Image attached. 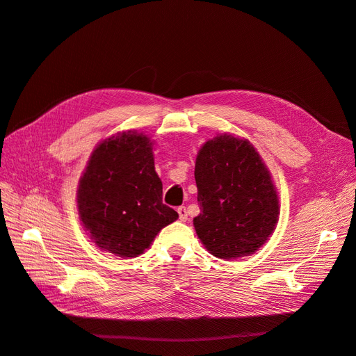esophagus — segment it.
<instances>
[{"instance_id":"obj_1","label":"esophagus","mask_w":356,"mask_h":356,"mask_svg":"<svg viewBox=\"0 0 356 356\" xmlns=\"http://www.w3.org/2000/svg\"><path fill=\"white\" fill-rule=\"evenodd\" d=\"M177 211H178V215H179V220L186 221L187 220V209L184 207H179Z\"/></svg>"}]
</instances>
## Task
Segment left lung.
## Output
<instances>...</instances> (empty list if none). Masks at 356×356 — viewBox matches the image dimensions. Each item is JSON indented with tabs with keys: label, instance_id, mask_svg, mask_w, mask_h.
Here are the masks:
<instances>
[{
	"label": "left lung",
	"instance_id": "8db88e82",
	"mask_svg": "<svg viewBox=\"0 0 356 356\" xmlns=\"http://www.w3.org/2000/svg\"><path fill=\"white\" fill-rule=\"evenodd\" d=\"M195 178L200 213L193 220L204 248L221 260L254 254L279 220L270 172L248 139L229 134L204 143Z\"/></svg>",
	"mask_w": 356,
	"mask_h": 356
}]
</instances>
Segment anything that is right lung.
<instances>
[{"label":"right lung","instance_id":"add662e5","mask_svg":"<svg viewBox=\"0 0 356 356\" xmlns=\"http://www.w3.org/2000/svg\"><path fill=\"white\" fill-rule=\"evenodd\" d=\"M161 195L149 138L134 131L117 134L93 149L79 181L80 221L101 250L134 258L178 218Z\"/></svg>","mask_w":356,"mask_h":356}]
</instances>
